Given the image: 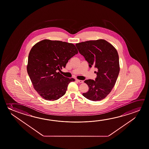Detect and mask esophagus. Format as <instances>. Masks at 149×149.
<instances>
[{"instance_id":"esophagus-1","label":"esophagus","mask_w":149,"mask_h":149,"mask_svg":"<svg viewBox=\"0 0 149 149\" xmlns=\"http://www.w3.org/2000/svg\"><path fill=\"white\" fill-rule=\"evenodd\" d=\"M76 81L78 82L79 83H80V84H82V83H84V81H83V80H78V79H76Z\"/></svg>"}]
</instances>
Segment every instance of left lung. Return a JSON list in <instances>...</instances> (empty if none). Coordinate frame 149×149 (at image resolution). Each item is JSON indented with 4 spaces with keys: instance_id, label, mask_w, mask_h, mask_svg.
I'll list each match as a JSON object with an SVG mask.
<instances>
[{
    "instance_id": "left-lung-1",
    "label": "left lung",
    "mask_w": 149,
    "mask_h": 149,
    "mask_svg": "<svg viewBox=\"0 0 149 149\" xmlns=\"http://www.w3.org/2000/svg\"><path fill=\"white\" fill-rule=\"evenodd\" d=\"M75 45L90 68L94 66L97 70L94 72L97 75L95 80H85L89 90L83 95L91 101L102 100L111 91L119 75L120 64L117 49L103 39L83 42Z\"/></svg>"
}]
</instances>
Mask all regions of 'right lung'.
Segmentation results:
<instances>
[{
  "mask_svg": "<svg viewBox=\"0 0 149 149\" xmlns=\"http://www.w3.org/2000/svg\"><path fill=\"white\" fill-rule=\"evenodd\" d=\"M78 54L73 44L45 39L31 49L27 70L33 88L43 99L55 101L63 96L73 78L60 73L69 60Z\"/></svg>",
  "mask_w": 149,
  "mask_h": 149,
  "instance_id": "add662e5",
  "label": "right lung"
}]
</instances>
